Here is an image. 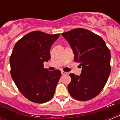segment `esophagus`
I'll use <instances>...</instances> for the list:
<instances>
[{"label":"esophagus","mask_w":120,"mask_h":120,"mask_svg":"<svg viewBox=\"0 0 120 120\" xmlns=\"http://www.w3.org/2000/svg\"><path fill=\"white\" fill-rule=\"evenodd\" d=\"M61 73H62V75H67V72H65V71H61Z\"/></svg>","instance_id":"obj_1"}]
</instances>
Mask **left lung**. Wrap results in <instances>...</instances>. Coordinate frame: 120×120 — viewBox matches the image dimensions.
I'll return each instance as SVG.
<instances>
[{
  "instance_id": "8db88e82",
  "label": "left lung",
  "mask_w": 120,
  "mask_h": 120,
  "mask_svg": "<svg viewBox=\"0 0 120 120\" xmlns=\"http://www.w3.org/2000/svg\"><path fill=\"white\" fill-rule=\"evenodd\" d=\"M69 42L74 61L82 67L80 76L70 73V95L79 101L95 98L104 88L111 71V54L101 37L86 29L78 28L62 34Z\"/></svg>"
}]
</instances>
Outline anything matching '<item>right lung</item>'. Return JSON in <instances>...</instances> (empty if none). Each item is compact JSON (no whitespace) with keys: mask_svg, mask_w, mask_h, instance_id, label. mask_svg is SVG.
<instances>
[{"mask_svg":"<svg viewBox=\"0 0 120 120\" xmlns=\"http://www.w3.org/2000/svg\"><path fill=\"white\" fill-rule=\"evenodd\" d=\"M60 34L33 31L17 41L10 57V75L20 93L37 103L52 98L61 72L49 71L43 62L50 59L51 46Z\"/></svg>","mask_w":120,"mask_h":120,"instance_id":"add662e5","label":"right lung"}]
</instances>
